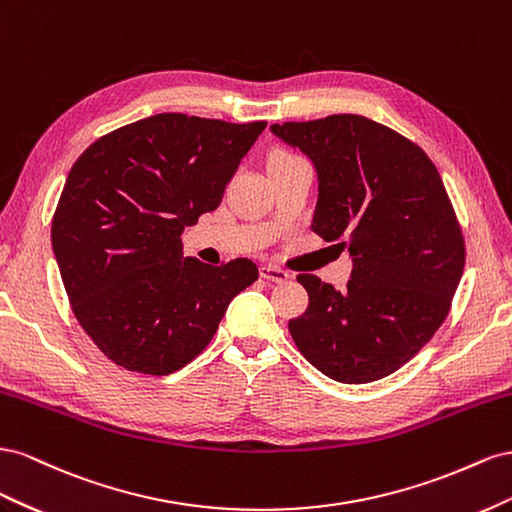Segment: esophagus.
Wrapping results in <instances>:
<instances>
[{"mask_svg": "<svg viewBox=\"0 0 512 512\" xmlns=\"http://www.w3.org/2000/svg\"><path fill=\"white\" fill-rule=\"evenodd\" d=\"M259 274H261V279L272 281V283H285L289 279V272L276 268V266H261Z\"/></svg>", "mask_w": 512, "mask_h": 512, "instance_id": "1", "label": "esophagus"}]
</instances>
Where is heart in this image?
<instances>
[{
    "instance_id": "heart-1",
    "label": "heart",
    "mask_w": 512,
    "mask_h": 512,
    "mask_svg": "<svg viewBox=\"0 0 512 512\" xmlns=\"http://www.w3.org/2000/svg\"><path fill=\"white\" fill-rule=\"evenodd\" d=\"M285 156H291V154H285V152H274V154L270 156V160H276V158H285Z\"/></svg>"
}]
</instances>
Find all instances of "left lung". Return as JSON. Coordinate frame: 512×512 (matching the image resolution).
Listing matches in <instances>:
<instances>
[{
    "mask_svg": "<svg viewBox=\"0 0 512 512\" xmlns=\"http://www.w3.org/2000/svg\"><path fill=\"white\" fill-rule=\"evenodd\" d=\"M317 173L313 231L343 240L347 291L300 274L309 309L289 321L302 356L341 384L382 379L416 356L448 315L465 246L444 182L416 143L362 115L272 124Z\"/></svg>",
    "mask_w": 512,
    "mask_h": 512,
    "instance_id": "left-lung-1",
    "label": "left lung"
}]
</instances>
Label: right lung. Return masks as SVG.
Instances as JSON below:
<instances>
[{
	"label": "right lung",
	"mask_w": 512,
	"mask_h": 512,
	"mask_svg": "<svg viewBox=\"0 0 512 512\" xmlns=\"http://www.w3.org/2000/svg\"><path fill=\"white\" fill-rule=\"evenodd\" d=\"M266 122L158 113L100 137L72 165L51 244L79 324L128 371L169 375L212 341L259 276L184 257L182 231L212 212Z\"/></svg>",
	"instance_id": "add662e5"
}]
</instances>
